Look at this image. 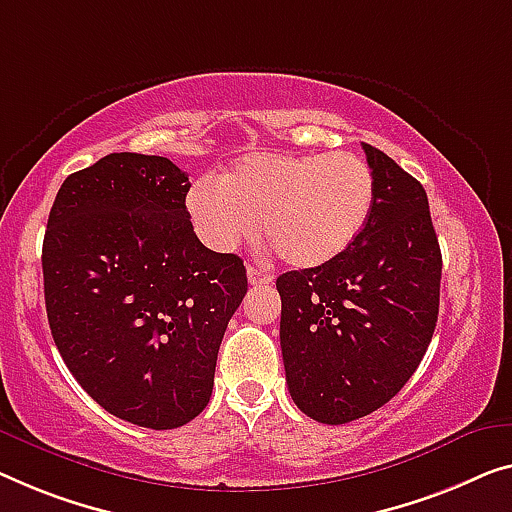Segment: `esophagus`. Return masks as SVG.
I'll list each match as a JSON object with an SVG mask.
<instances>
[{
  "instance_id": "esophagus-1",
  "label": "esophagus",
  "mask_w": 512,
  "mask_h": 512,
  "mask_svg": "<svg viewBox=\"0 0 512 512\" xmlns=\"http://www.w3.org/2000/svg\"><path fill=\"white\" fill-rule=\"evenodd\" d=\"M248 280L250 285H269L273 276L264 269H259V266H248Z\"/></svg>"
}]
</instances>
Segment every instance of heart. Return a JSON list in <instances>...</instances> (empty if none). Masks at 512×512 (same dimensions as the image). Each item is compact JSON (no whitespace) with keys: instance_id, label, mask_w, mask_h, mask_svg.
<instances>
[{"instance_id":"1","label":"heart","mask_w":512,"mask_h":512,"mask_svg":"<svg viewBox=\"0 0 512 512\" xmlns=\"http://www.w3.org/2000/svg\"><path fill=\"white\" fill-rule=\"evenodd\" d=\"M207 246L232 250L257 230L282 262L315 269L358 239L375 207V177L363 158L335 154H248L218 183L200 181L186 197Z\"/></svg>"}]
</instances>
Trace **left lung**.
Returning <instances> with one entry per match:
<instances>
[{"instance_id":"obj_1","label":"left lung","mask_w":512,"mask_h":512,"mask_svg":"<svg viewBox=\"0 0 512 512\" xmlns=\"http://www.w3.org/2000/svg\"><path fill=\"white\" fill-rule=\"evenodd\" d=\"M375 207L340 257L276 280L287 388L305 416L342 425L400 393L439 315L441 250L425 188L363 142Z\"/></svg>"}]
</instances>
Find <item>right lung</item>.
<instances>
[{
	"label": "right lung",
	"instance_id": "1",
	"mask_svg": "<svg viewBox=\"0 0 512 512\" xmlns=\"http://www.w3.org/2000/svg\"><path fill=\"white\" fill-rule=\"evenodd\" d=\"M188 174L110 154L61 183L43 239L48 324L105 411L174 430L207 407L220 342L248 292L243 259L197 239Z\"/></svg>",
	"mask_w": 512,
	"mask_h": 512
}]
</instances>
